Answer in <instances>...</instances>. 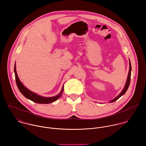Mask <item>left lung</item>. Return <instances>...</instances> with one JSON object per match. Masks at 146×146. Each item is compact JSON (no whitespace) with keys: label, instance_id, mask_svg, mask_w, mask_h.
<instances>
[{"label":"left lung","instance_id":"obj_1","mask_svg":"<svg viewBox=\"0 0 146 146\" xmlns=\"http://www.w3.org/2000/svg\"><path fill=\"white\" fill-rule=\"evenodd\" d=\"M131 63L130 61L129 60V73H128V75H127V80H126V82L125 84V86L123 89V90L121 91V92L114 99H113L112 100H111L110 101V102H113L115 101H116L117 100H118L120 97H121L122 96H123L125 93V92L127 91L129 86L130 85V76H131Z\"/></svg>","mask_w":146,"mask_h":146}]
</instances>
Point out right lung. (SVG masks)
Returning <instances> with one entry per match:
<instances>
[{"label": "right lung", "mask_w": 146, "mask_h": 146, "mask_svg": "<svg viewBox=\"0 0 146 146\" xmlns=\"http://www.w3.org/2000/svg\"><path fill=\"white\" fill-rule=\"evenodd\" d=\"M15 78H16V82L17 84V87L20 91L21 93L27 99L33 101L34 102L37 103V104H50L52 102H53L57 100L62 94L63 92V85L62 86V89L61 91V92L57 96L52 97H44L40 96H39L36 94V93L30 91L28 89H27L21 83V81L19 79V78L17 75V71H16V64H15Z\"/></svg>", "instance_id": "obj_1"}]
</instances>
